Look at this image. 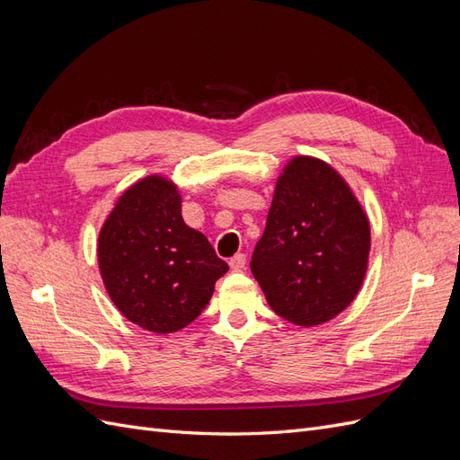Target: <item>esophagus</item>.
<instances>
[{
	"label": "esophagus",
	"mask_w": 460,
	"mask_h": 460,
	"mask_svg": "<svg viewBox=\"0 0 460 460\" xmlns=\"http://www.w3.org/2000/svg\"><path fill=\"white\" fill-rule=\"evenodd\" d=\"M245 253H235L232 259H230V269L232 270H243L245 269Z\"/></svg>",
	"instance_id": "esophagus-1"
}]
</instances>
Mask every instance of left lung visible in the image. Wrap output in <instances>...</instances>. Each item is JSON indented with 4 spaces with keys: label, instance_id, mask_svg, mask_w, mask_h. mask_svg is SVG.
Segmentation results:
<instances>
[{
    "label": "left lung",
    "instance_id": "left-lung-1",
    "mask_svg": "<svg viewBox=\"0 0 460 460\" xmlns=\"http://www.w3.org/2000/svg\"><path fill=\"white\" fill-rule=\"evenodd\" d=\"M368 252V218L345 180L318 159L291 161L252 257L270 309L299 326L326 323L355 299Z\"/></svg>",
    "mask_w": 460,
    "mask_h": 460
}]
</instances>
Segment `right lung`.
<instances>
[{"mask_svg": "<svg viewBox=\"0 0 460 460\" xmlns=\"http://www.w3.org/2000/svg\"><path fill=\"white\" fill-rule=\"evenodd\" d=\"M176 188L147 176L122 193L100 234L97 259L119 311L155 333L188 326L207 307L228 264L190 228Z\"/></svg>", "mask_w": 460, "mask_h": 460, "instance_id": "add662e5", "label": "right lung"}]
</instances>
